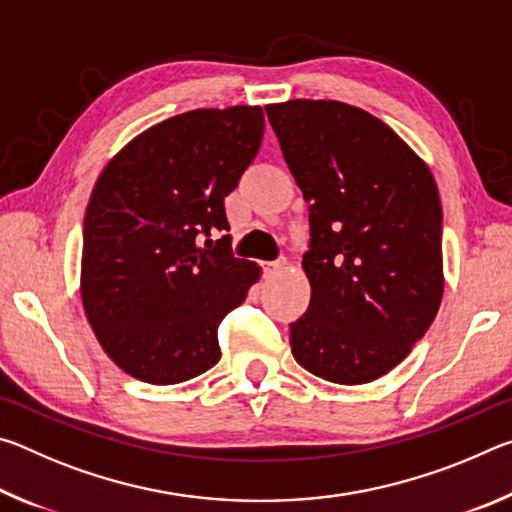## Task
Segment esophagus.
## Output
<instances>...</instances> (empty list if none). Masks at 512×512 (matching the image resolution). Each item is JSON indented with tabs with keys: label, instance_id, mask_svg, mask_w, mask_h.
Here are the masks:
<instances>
[{
	"label": "esophagus",
	"instance_id": "esophagus-1",
	"mask_svg": "<svg viewBox=\"0 0 512 512\" xmlns=\"http://www.w3.org/2000/svg\"><path fill=\"white\" fill-rule=\"evenodd\" d=\"M282 266H284V259H275V262H264V273L266 275H275V273H280L282 271Z\"/></svg>",
	"mask_w": 512,
	"mask_h": 512
}]
</instances>
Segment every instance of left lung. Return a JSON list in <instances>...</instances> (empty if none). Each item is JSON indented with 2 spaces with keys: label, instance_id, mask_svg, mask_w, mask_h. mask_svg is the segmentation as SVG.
<instances>
[{
  "label": "left lung",
  "instance_id": "obj_1",
  "mask_svg": "<svg viewBox=\"0 0 512 512\" xmlns=\"http://www.w3.org/2000/svg\"><path fill=\"white\" fill-rule=\"evenodd\" d=\"M266 117L309 201L311 300L291 323L293 359L334 384H366L404 361L438 314L436 180L400 135L348 103L293 99Z\"/></svg>",
  "mask_w": 512,
  "mask_h": 512
}]
</instances>
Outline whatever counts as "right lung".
<instances>
[{
    "instance_id": "add662e5",
    "label": "right lung",
    "mask_w": 512,
    "mask_h": 512,
    "mask_svg": "<svg viewBox=\"0 0 512 512\" xmlns=\"http://www.w3.org/2000/svg\"><path fill=\"white\" fill-rule=\"evenodd\" d=\"M259 106L201 108L126 144L94 185L81 296L101 348L146 384H180L221 359V320L259 268L232 255L225 196L255 160Z\"/></svg>"
}]
</instances>
